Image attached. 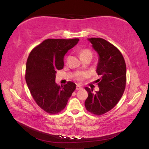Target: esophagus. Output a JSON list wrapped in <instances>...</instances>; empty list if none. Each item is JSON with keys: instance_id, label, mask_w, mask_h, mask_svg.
Wrapping results in <instances>:
<instances>
[{"instance_id": "esophagus-1", "label": "esophagus", "mask_w": 149, "mask_h": 149, "mask_svg": "<svg viewBox=\"0 0 149 149\" xmlns=\"http://www.w3.org/2000/svg\"><path fill=\"white\" fill-rule=\"evenodd\" d=\"M82 89H83V88H82L80 86H79V85H77V86H76V90H82Z\"/></svg>"}]
</instances>
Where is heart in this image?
<instances>
[{
	"label": "heart",
	"mask_w": 149,
	"mask_h": 149,
	"mask_svg": "<svg viewBox=\"0 0 149 149\" xmlns=\"http://www.w3.org/2000/svg\"><path fill=\"white\" fill-rule=\"evenodd\" d=\"M80 58H83V57H91L92 58L93 56V52H91V50L88 49H83L81 50L79 52ZM88 77V74L85 72H78L77 74L75 75V77L79 81L83 80L84 78Z\"/></svg>",
	"instance_id": "heart-1"
}]
</instances>
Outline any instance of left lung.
Instances as JSON below:
<instances>
[{
    "label": "left lung",
    "mask_w": 149,
    "mask_h": 149,
    "mask_svg": "<svg viewBox=\"0 0 149 149\" xmlns=\"http://www.w3.org/2000/svg\"><path fill=\"white\" fill-rule=\"evenodd\" d=\"M88 40L99 55L96 71L100 77L96 81L98 91L85 87L88 96L84 104L88 111L100 115L112 109L121 99L126 84V65L120 50L107 41L100 38Z\"/></svg>",
    "instance_id": "1"
}]
</instances>
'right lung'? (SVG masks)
<instances>
[{"label": "right lung", "instance_id": "1", "mask_svg": "<svg viewBox=\"0 0 149 149\" xmlns=\"http://www.w3.org/2000/svg\"><path fill=\"white\" fill-rule=\"evenodd\" d=\"M78 38L47 39L34 48L26 63V81L34 100L41 108L56 114L65 108L76 85L69 81L56 83V74L64 66V56L77 45Z\"/></svg>", "mask_w": 149, "mask_h": 149}]
</instances>
